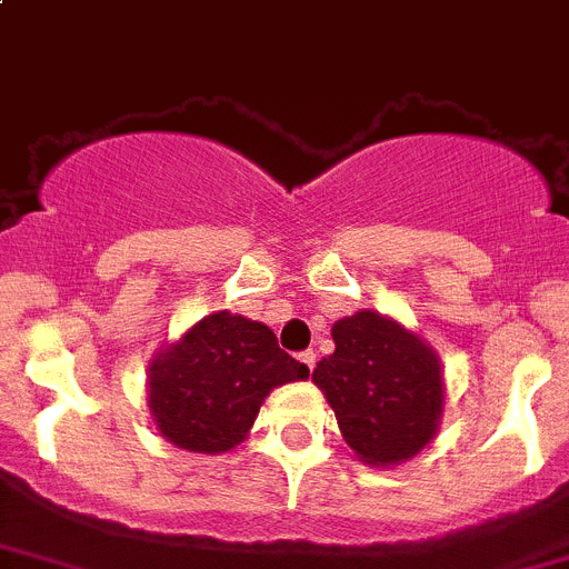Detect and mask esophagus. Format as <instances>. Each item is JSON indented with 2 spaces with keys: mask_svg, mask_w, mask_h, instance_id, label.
Segmentation results:
<instances>
[{
  "mask_svg": "<svg viewBox=\"0 0 569 569\" xmlns=\"http://www.w3.org/2000/svg\"><path fill=\"white\" fill-rule=\"evenodd\" d=\"M300 362L309 368V373L315 371V351H300Z\"/></svg>",
  "mask_w": 569,
  "mask_h": 569,
  "instance_id": "esophagus-1",
  "label": "esophagus"
}]
</instances>
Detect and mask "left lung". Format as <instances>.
<instances>
[{
  "label": "left lung",
  "mask_w": 569,
  "mask_h": 569,
  "mask_svg": "<svg viewBox=\"0 0 569 569\" xmlns=\"http://www.w3.org/2000/svg\"><path fill=\"white\" fill-rule=\"evenodd\" d=\"M335 355L315 382L335 408L348 448L368 465H397L431 442L442 413V371L417 335L373 311L342 317L331 329Z\"/></svg>",
  "instance_id": "obj_1"
}]
</instances>
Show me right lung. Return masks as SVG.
<instances>
[{
  "label": "right lung",
  "instance_id": "obj_1",
  "mask_svg": "<svg viewBox=\"0 0 569 569\" xmlns=\"http://www.w3.org/2000/svg\"><path fill=\"white\" fill-rule=\"evenodd\" d=\"M306 377L269 326L214 311L156 357L150 411L178 448L221 453L247 439L272 388Z\"/></svg>",
  "mask_w": 569,
  "mask_h": 569
}]
</instances>
